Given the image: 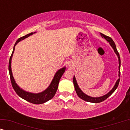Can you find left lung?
<instances>
[{"mask_svg":"<svg viewBox=\"0 0 130 130\" xmlns=\"http://www.w3.org/2000/svg\"><path fill=\"white\" fill-rule=\"evenodd\" d=\"M100 34L101 35V37H102V38H104L110 44V45H111V47L113 48V50H114L115 53H116L117 56H118V60H119V74H118V76H119V77H120L121 60H120V54H119V53L118 52V51H117V48H116V45H115V42H113L112 39L111 37L106 36V35H104V34H102V33H100ZM120 78H119V79L117 80V82H116V83H115V86H113L112 89L111 91L109 92V93H108L107 94H106V95L103 96H101V97L93 98V97H90V96H89L86 95V94H85L79 88V86H78L75 77H74V76L73 77L74 86V88H75V90L76 92V93H77V95H78V96H79L80 99H83V100H84L85 101H87V102H92V103H99V102H102V101H104L105 100V99H107L110 96H111L112 94L113 93V92H114L115 90H116V89L117 88V87H118V85H119V83H120Z\"/></svg>","mask_w":130,"mask_h":130,"instance_id":"obj_1","label":"left lung"}]
</instances>
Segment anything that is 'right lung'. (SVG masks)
<instances>
[{
  "instance_id": "add662e5",
  "label": "right lung",
  "mask_w": 130,
  "mask_h": 130,
  "mask_svg": "<svg viewBox=\"0 0 130 130\" xmlns=\"http://www.w3.org/2000/svg\"><path fill=\"white\" fill-rule=\"evenodd\" d=\"M35 33V32H34ZM33 34L32 32L28 34L25 35L24 37H21L17 41V42H15V45L13 47V51L10 56V57L9 58V75L10 78V81H11L12 86L13 87V89L15 90L16 93L18 94V95L21 98H22V99H25L28 102H31L32 104H41L43 103H45L47 101L50 100L51 99H52L54 96L56 94L57 90L58 83H59V81L60 79H61L62 75L64 73L66 67H63L61 69H60L59 70H58L57 73L55 74L54 78H53L52 82H51L50 85L48 88L47 89L44 90L42 92L39 93H29V92H27L23 90L22 89H21L18 86L17 83H15V80L13 79V76H12V73L11 70V60H12V57L13 56V53L15 50V45L18 44V42H19L21 40H24V39L27 38L30 35Z\"/></svg>"
}]
</instances>
